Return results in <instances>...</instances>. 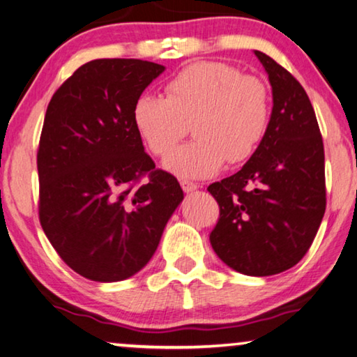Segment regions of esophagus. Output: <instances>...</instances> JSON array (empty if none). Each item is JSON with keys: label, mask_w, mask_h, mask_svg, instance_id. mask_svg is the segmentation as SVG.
Returning a JSON list of instances; mask_svg holds the SVG:
<instances>
[{"label": "esophagus", "mask_w": 357, "mask_h": 357, "mask_svg": "<svg viewBox=\"0 0 357 357\" xmlns=\"http://www.w3.org/2000/svg\"><path fill=\"white\" fill-rule=\"evenodd\" d=\"M181 187H183V190L184 192H193V190H197L198 189V184L197 183H192V181H189V179H183L181 181Z\"/></svg>", "instance_id": "obj_1"}]
</instances>
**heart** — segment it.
Listing matches in <instances>:
<instances>
[{
  "instance_id": "obj_1",
  "label": "heart",
  "mask_w": 357,
  "mask_h": 357,
  "mask_svg": "<svg viewBox=\"0 0 357 357\" xmlns=\"http://www.w3.org/2000/svg\"><path fill=\"white\" fill-rule=\"evenodd\" d=\"M271 99L266 83L223 63L187 66L165 84V99L144 94L134 105V123L148 149L170 155L189 135L195 140L165 162L181 178H208L225 162L243 164L268 132Z\"/></svg>"
}]
</instances>
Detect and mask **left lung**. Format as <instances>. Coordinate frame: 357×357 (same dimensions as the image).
Returning <instances> with one entry per match:
<instances>
[{"label": "left lung", "instance_id": "left-lung-1", "mask_svg": "<svg viewBox=\"0 0 357 357\" xmlns=\"http://www.w3.org/2000/svg\"><path fill=\"white\" fill-rule=\"evenodd\" d=\"M273 86L268 132L249 162L208 187L220 215L209 234L223 263L266 277L298 264L326 211L324 146L315 110L301 83L255 50Z\"/></svg>", "mask_w": 357, "mask_h": 357}]
</instances>
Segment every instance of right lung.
I'll use <instances>...</instances> for the list:
<instances>
[{"mask_svg": "<svg viewBox=\"0 0 357 357\" xmlns=\"http://www.w3.org/2000/svg\"><path fill=\"white\" fill-rule=\"evenodd\" d=\"M164 70L143 59H94L47 107L39 220L63 261L89 280L119 282L144 268L184 198L178 179L144 153L134 123L135 102Z\"/></svg>", "mask_w": 357, "mask_h": 357, "instance_id": "obj_1", "label": "right lung"}]
</instances>
